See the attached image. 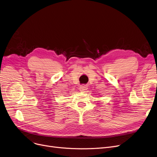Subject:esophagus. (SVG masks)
Returning <instances> with one entry per match:
<instances>
[{
    "mask_svg": "<svg viewBox=\"0 0 157 157\" xmlns=\"http://www.w3.org/2000/svg\"><path fill=\"white\" fill-rule=\"evenodd\" d=\"M87 87L86 85H81L79 87L80 91L82 92H84L86 90H87Z\"/></svg>",
    "mask_w": 157,
    "mask_h": 157,
    "instance_id": "34e87169",
    "label": "esophagus"
}]
</instances>
